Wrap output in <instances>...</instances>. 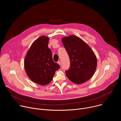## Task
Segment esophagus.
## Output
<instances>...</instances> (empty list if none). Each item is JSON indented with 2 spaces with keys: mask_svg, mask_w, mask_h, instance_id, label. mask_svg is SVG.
Segmentation results:
<instances>
[{
  "mask_svg": "<svg viewBox=\"0 0 121 121\" xmlns=\"http://www.w3.org/2000/svg\"><path fill=\"white\" fill-rule=\"evenodd\" d=\"M57 63H58L59 65H60V64H61V62H60V61H58V62H57Z\"/></svg>",
  "mask_w": 121,
  "mask_h": 121,
  "instance_id": "esophagus-1",
  "label": "esophagus"
}]
</instances>
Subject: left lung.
Returning <instances> with one entry per match:
<instances>
[{
  "mask_svg": "<svg viewBox=\"0 0 121 121\" xmlns=\"http://www.w3.org/2000/svg\"><path fill=\"white\" fill-rule=\"evenodd\" d=\"M69 57L70 66L66 76L72 82L80 84L91 78L97 67L96 56L91 47L78 37L72 35L62 39Z\"/></svg>",
  "mask_w": 121,
  "mask_h": 121,
  "instance_id": "left-lung-1",
  "label": "left lung"
}]
</instances>
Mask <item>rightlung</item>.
Instances as JSON below:
<instances>
[{
	"label": "right lung",
	"mask_w": 121,
	"mask_h": 121,
	"mask_svg": "<svg viewBox=\"0 0 121 121\" xmlns=\"http://www.w3.org/2000/svg\"><path fill=\"white\" fill-rule=\"evenodd\" d=\"M49 38L42 36L34 41L28 51L24 60L26 73L30 79L40 85L51 82L60 65L55 63L48 48Z\"/></svg>",
	"instance_id": "obj_1"
}]
</instances>
